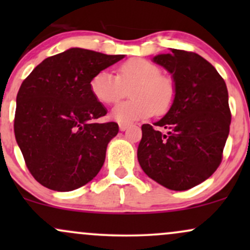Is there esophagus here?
<instances>
[{"mask_svg":"<svg viewBox=\"0 0 250 250\" xmlns=\"http://www.w3.org/2000/svg\"><path fill=\"white\" fill-rule=\"evenodd\" d=\"M119 128H120V130H121V131H125L129 128V125H122V123H121V125H119Z\"/></svg>","mask_w":250,"mask_h":250,"instance_id":"obj_1","label":"esophagus"}]
</instances>
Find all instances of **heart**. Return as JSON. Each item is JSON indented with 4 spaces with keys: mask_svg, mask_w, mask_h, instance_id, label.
Wrapping results in <instances>:
<instances>
[{
    "mask_svg": "<svg viewBox=\"0 0 250 250\" xmlns=\"http://www.w3.org/2000/svg\"><path fill=\"white\" fill-rule=\"evenodd\" d=\"M129 88L131 100L116 104L110 113L111 119L122 125L147 119L154 111L166 113L175 99L171 79L162 75L159 65L140 57L123 62L117 69V76L102 70L90 81L93 95L104 104L121 100Z\"/></svg>",
    "mask_w": 250,
    "mask_h": 250,
    "instance_id": "1",
    "label": "heart"
}]
</instances>
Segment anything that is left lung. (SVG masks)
I'll use <instances>...</instances> for the list:
<instances>
[{
    "instance_id": "obj_1",
    "label": "left lung",
    "mask_w": 250,
    "mask_h": 250,
    "mask_svg": "<svg viewBox=\"0 0 250 250\" xmlns=\"http://www.w3.org/2000/svg\"><path fill=\"white\" fill-rule=\"evenodd\" d=\"M153 62L171 74L175 99L165 116L142 125L137 160L170 190H187L210 177L222 161L230 110L225 80L202 56L171 49Z\"/></svg>"
}]
</instances>
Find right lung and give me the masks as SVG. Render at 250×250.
Wrapping results in <instances>:
<instances>
[{
  "label": "right lung",
  "instance_id": "add662e5",
  "mask_svg": "<svg viewBox=\"0 0 250 250\" xmlns=\"http://www.w3.org/2000/svg\"><path fill=\"white\" fill-rule=\"evenodd\" d=\"M125 55L70 48L42 61L22 82L14 122L16 142L37 182L56 191L87 185L99 174L115 122L93 95L94 76Z\"/></svg>",
  "mask_w": 250,
  "mask_h": 250
}]
</instances>
